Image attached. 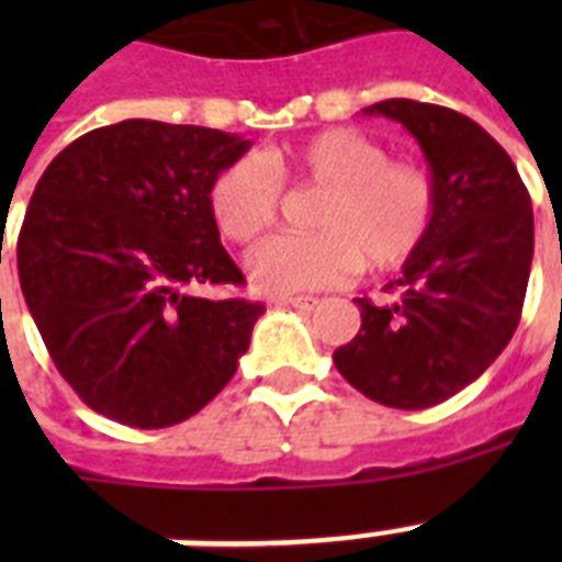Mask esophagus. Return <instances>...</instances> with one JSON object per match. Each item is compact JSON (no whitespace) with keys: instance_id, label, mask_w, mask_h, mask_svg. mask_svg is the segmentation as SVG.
Listing matches in <instances>:
<instances>
[{"instance_id":"esophagus-1","label":"esophagus","mask_w":562,"mask_h":562,"mask_svg":"<svg viewBox=\"0 0 562 562\" xmlns=\"http://www.w3.org/2000/svg\"><path fill=\"white\" fill-rule=\"evenodd\" d=\"M277 303H282V306H294L300 308V312H315V308L321 306V300L317 297H280Z\"/></svg>"}]
</instances>
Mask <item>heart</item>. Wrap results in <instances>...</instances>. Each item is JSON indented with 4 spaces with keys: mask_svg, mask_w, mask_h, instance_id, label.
Segmentation results:
<instances>
[{
    "mask_svg": "<svg viewBox=\"0 0 562 562\" xmlns=\"http://www.w3.org/2000/svg\"><path fill=\"white\" fill-rule=\"evenodd\" d=\"M280 183L324 194L308 236H271L247 254V277L265 294L338 289L364 268H396L435 224L437 189L423 166L387 160L382 143L333 127L297 145L238 157L212 178L206 201L221 236L247 245L271 227Z\"/></svg>",
    "mask_w": 562,
    "mask_h": 562,
    "instance_id": "b5f03b06",
    "label": "heart"
}]
</instances>
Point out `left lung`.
Masks as SVG:
<instances>
[{
	"label": "left lung",
	"mask_w": 562,
	"mask_h": 562,
	"mask_svg": "<svg viewBox=\"0 0 562 562\" xmlns=\"http://www.w3.org/2000/svg\"><path fill=\"white\" fill-rule=\"evenodd\" d=\"M426 154L435 224L402 262L391 303L359 297L361 329L335 368L373 402L431 408L475 382L514 338L533 259V212L514 160L458 110L411 99L364 108Z\"/></svg>",
	"instance_id": "8db88e82"
}]
</instances>
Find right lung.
I'll use <instances>...</instances> for the list:
<instances>
[{
    "label": "right lung",
    "mask_w": 562,
    "mask_h": 562,
    "mask_svg": "<svg viewBox=\"0 0 562 562\" xmlns=\"http://www.w3.org/2000/svg\"><path fill=\"white\" fill-rule=\"evenodd\" d=\"M247 148L215 127L125 119L66 145L31 194L22 297L60 375L122 426L189 419L250 347L262 303L189 291L245 282L206 192Z\"/></svg>",
    "instance_id": "right-lung-1"
}]
</instances>
